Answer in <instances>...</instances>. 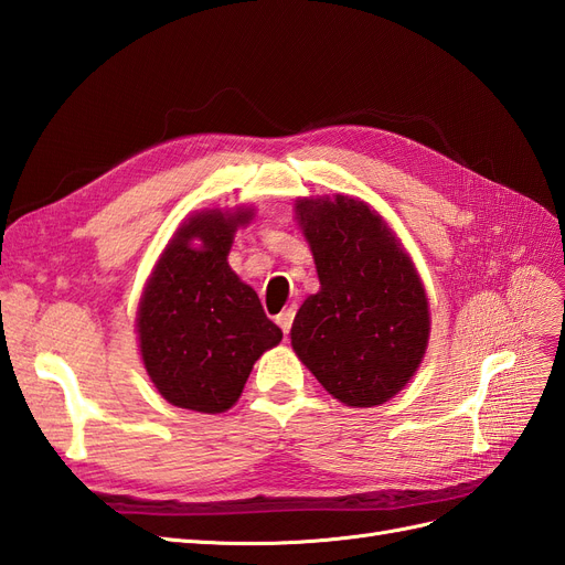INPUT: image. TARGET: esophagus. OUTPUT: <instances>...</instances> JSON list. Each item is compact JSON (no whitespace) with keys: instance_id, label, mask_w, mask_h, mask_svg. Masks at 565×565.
Here are the masks:
<instances>
[{"instance_id":"obj_1","label":"esophagus","mask_w":565,"mask_h":565,"mask_svg":"<svg viewBox=\"0 0 565 565\" xmlns=\"http://www.w3.org/2000/svg\"><path fill=\"white\" fill-rule=\"evenodd\" d=\"M292 320H295V309H285V311L276 318V322L280 324V330H282L285 334H289V330H292Z\"/></svg>"}]
</instances>
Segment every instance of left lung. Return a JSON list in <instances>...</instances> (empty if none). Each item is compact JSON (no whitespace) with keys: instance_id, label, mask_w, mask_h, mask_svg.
Segmentation results:
<instances>
[{"instance_id":"1","label":"left lung","mask_w":565,"mask_h":565,"mask_svg":"<svg viewBox=\"0 0 565 565\" xmlns=\"http://www.w3.org/2000/svg\"><path fill=\"white\" fill-rule=\"evenodd\" d=\"M320 289L292 322V349L322 388L349 407L382 405L415 377L431 316L419 273L367 202L297 200Z\"/></svg>"}]
</instances>
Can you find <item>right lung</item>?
<instances>
[{
    "label": "right lung",
    "instance_id": "add662e5",
    "mask_svg": "<svg viewBox=\"0 0 565 565\" xmlns=\"http://www.w3.org/2000/svg\"><path fill=\"white\" fill-rule=\"evenodd\" d=\"M252 207L185 218L143 287L136 313L141 361L160 396L216 415L235 405L259 355L282 332L228 266L233 235Z\"/></svg>",
    "mask_w": 565,
    "mask_h": 565
}]
</instances>
